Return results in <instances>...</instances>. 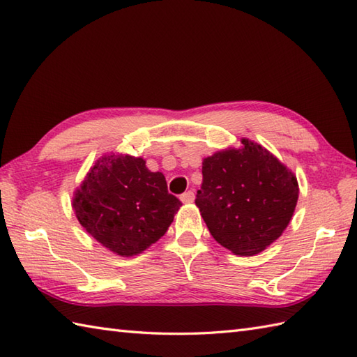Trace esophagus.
<instances>
[{
    "label": "esophagus",
    "instance_id": "34e87169",
    "mask_svg": "<svg viewBox=\"0 0 357 357\" xmlns=\"http://www.w3.org/2000/svg\"><path fill=\"white\" fill-rule=\"evenodd\" d=\"M181 201H183L184 204H190L195 201V193L192 190H188L185 193L181 195Z\"/></svg>",
    "mask_w": 357,
    "mask_h": 357
}]
</instances>
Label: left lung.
<instances>
[{"label":"left lung","instance_id":"8db88e82","mask_svg":"<svg viewBox=\"0 0 357 357\" xmlns=\"http://www.w3.org/2000/svg\"><path fill=\"white\" fill-rule=\"evenodd\" d=\"M241 142V149L204 159L195 202L216 242L234 255L255 256L290 224L299 185L267 149L245 138Z\"/></svg>","mask_w":357,"mask_h":357}]
</instances>
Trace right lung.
I'll use <instances>...</instances> for the list:
<instances>
[{"instance_id": "add662e5", "label": "right lung", "mask_w": 357, "mask_h": 357, "mask_svg": "<svg viewBox=\"0 0 357 357\" xmlns=\"http://www.w3.org/2000/svg\"><path fill=\"white\" fill-rule=\"evenodd\" d=\"M72 206L87 233L127 257L161 239L183 204L167 190L164 174L150 172L142 158L112 153L90 169Z\"/></svg>"}]
</instances>
